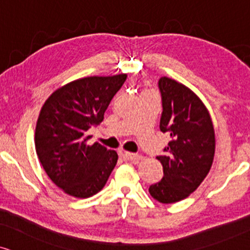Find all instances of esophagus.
I'll return each instance as SVG.
<instances>
[{"label": "esophagus", "mask_w": 250, "mask_h": 250, "mask_svg": "<svg viewBox=\"0 0 250 250\" xmlns=\"http://www.w3.org/2000/svg\"><path fill=\"white\" fill-rule=\"evenodd\" d=\"M123 157L128 159V161H133L135 163H137V162H140L141 159H142V156L140 154H133V152H128V151L123 152Z\"/></svg>", "instance_id": "34e87169"}]
</instances>
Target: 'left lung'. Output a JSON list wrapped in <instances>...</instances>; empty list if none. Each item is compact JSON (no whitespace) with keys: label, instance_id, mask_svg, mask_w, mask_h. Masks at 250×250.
I'll return each instance as SVG.
<instances>
[{"label":"left lung","instance_id":"obj_1","mask_svg":"<svg viewBox=\"0 0 250 250\" xmlns=\"http://www.w3.org/2000/svg\"><path fill=\"white\" fill-rule=\"evenodd\" d=\"M159 128L171 141L157 156L163 165V178L149 188L154 199L172 204L188 198L198 188L211 170L215 151L212 119L203 101L178 81L162 77Z\"/></svg>","mask_w":250,"mask_h":250}]
</instances>
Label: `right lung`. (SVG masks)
<instances>
[{
	"label": "right lung",
	"instance_id": "1",
	"mask_svg": "<svg viewBox=\"0 0 250 250\" xmlns=\"http://www.w3.org/2000/svg\"><path fill=\"white\" fill-rule=\"evenodd\" d=\"M127 74L87 77L71 81L49 96L39 113L36 152L45 172L65 193L89 198L106 185L116 151L95 142L87 144V130L104 121L110 101Z\"/></svg>",
	"mask_w": 250,
	"mask_h": 250
}]
</instances>
